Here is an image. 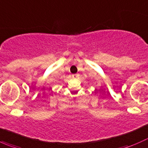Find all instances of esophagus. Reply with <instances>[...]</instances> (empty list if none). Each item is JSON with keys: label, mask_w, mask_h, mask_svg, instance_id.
<instances>
[{"label": "esophagus", "mask_w": 148, "mask_h": 148, "mask_svg": "<svg viewBox=\"0 0 148 148\" xmlns=\"http://www.w3.org/2000/svg\"><path fill=\"white\" fill-rule=\"evenodd\" d=\"M79 76V75L78 74H73L72 77H73V78H78Z\"/></svg>", "instance_id": "34e87169"}]
</instances>
